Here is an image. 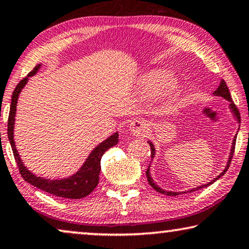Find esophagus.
<instances>
[{
	"label": "esophagus",
	"instance_id": "1",
	"mask_svg": "<svg viewBox=\"0 0 249 249\" xmlns=\"http://www.w3.org/2000/svg\"><path fill=\"white\" fill-rule=\"evenodd\" d=\"M148 123L142 118H138V120H134L129 124V132L132 133L133 135L141 136L144 135L145 132L148 131Z\"/></svg>",
	"mask_w": 249,
	"mask_h": 249
}]
</instances>
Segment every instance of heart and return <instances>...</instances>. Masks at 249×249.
Returning a JSON list of instances; mask_svg holds the SVG:
<instances>
[{"label":"heart","instance_id":"obj_1","mask_svg":"<svg viewBox=\"0 0 249 249\" xmlns=\"http://www.w3.org/2000/svg\"><path fill=\"white\" fill-rule=\"evenodd\" d=\"M138 87L139 90L145 94L153 93L160 89V97L169 99L179 92L181 82L178 76L170 75L169 70L153 69L140 78Z\"/></svg>","mask_w":249,"mask_h":249}]
</instances>
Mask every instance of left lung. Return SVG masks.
Returning a JSON list of instances; mask_svg holds the SVG:
<instances>
[{
	"mask_svg": "<svg viewBox=\"0 0 249 249\" xmlns=\"http://www.w3.org/2000/svg\"><path fill=\"white\" fill-rule=\"evenodd\" d=\"M213 96L222 97V98H225L226 100L229 101V103H230V104H229V109H230L231 113H232V116H233L234 118H236L237 123L240 124V115H239V111H238L236 105H234V104L232 103V100H231L229 89H228V87H227V83L225 82V80H221V81H220V85H219L218 88H216V90L214 91V92H213ZM238 131H239V128H238ZM237 134H238V132L236 133V135H234V138H233V140H232V144H231V149H230V153H229V158H228V161H227V164H226L225 169H223L222 173H220L215 178H213L212 180H210L209 183L203 184V185H198V186H196V187H194V188H191V190H188V191H186V192L166 191V190H163V188H161L160 186H158V185H157V184L155 183V180H153V178L151 177V174H150V166H149L148 170H146V178H148L149 184L151 185V186H152L153 188H155V190H156L157 192H159V193H161V194L168 195V196H176V195H179L180 193H187V192H190V193H191V192H194V191L201 190V188L208 187L209 185L213 184L216 179H219L220 177L223 176V175L226 174V171L228 170V168H229V166H230V162H231V159H232V155H233V152H234V145H236ZM148 143L150 144V148H151V159L153 160V158H155V156H156V148H155V145H153V143H152L151 141H150V140L148 141Z\"/></svg>",
	"mask_w": 249,
	"mask_h": 249,
	"instance_id": "left-lung-1",
	"label": "left lung"
}]
</instances>
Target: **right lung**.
<instances>
[{
  "label": "right lung",
  "mask_w": 249,
  "mask_h": 249,
  "mask_svg": "<svg viewBox=\"0 0 249 249\" xmlns=\"http://www.w3.org/2000/svg\"><path fill=\"white\" fill-rule=\"evenodd\" d=\"M41 68V64L36 65L33 71L28 74L26 78L21 80L16 87L15 91L12 93L11 106H10V114L8 121V138L11 144L13 156L18 163L20 174L22 178L28 183L34 185L41 191L47 192V193L53 194L58 197L71 198V199H79L88 196L94 188L97 187L99 183V173L101 169L100 160L104 153L107 151L111 146L116 145L118 143V132H115L114 134L99 143L92 151L90 152L88 158L86 159L85 162L80 169L71 176L65 178H58V179H50V178H45L37 176L36 174L31 173L28 168L24 166L22 160L20 158L18 150L16 148L15 143V122H16V113H17V105H18L19 94L22 89L26 87L30 76L37 74Z\"/></svg>",
  "instance_id": "obj_1"
}]
</instances>
